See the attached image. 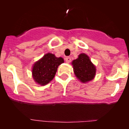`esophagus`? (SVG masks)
I'll return each mask as SVG.
<instances>
[{"mask_svg":"<svg viewBox=\"0 0 129 129\" xmlns=\"http://www.w3.org/2000/svg\"><path fill=\"white\" fill-rule=\"evenodd\" d=\"M65 61L66 62L69 63V62H70V61H71V57H67L65 58Z\"/></svg>","mask_w":129,"mask_h":129,"instance_id":"obj_1","label":"esophagus"}]
</instances>
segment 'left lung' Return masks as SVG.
<instances>
[{
	"instance_id": "8db88e82",
	"label": "left lung",
	"mask_w": 129,
	"mask_h": 129,
	"mask_svg": "<svg viewBox=\"0 0 129 129\" xmlns=\"http://www.w3.org/2000/svg\"><path fill=\"white\" fill-rule=\"evenodd\" d=\"M74 71L76 77L81 82L89 81L93 79L95 74V68L87 55L81 53L72 62Z\"/></svg>"
}]
</instances>
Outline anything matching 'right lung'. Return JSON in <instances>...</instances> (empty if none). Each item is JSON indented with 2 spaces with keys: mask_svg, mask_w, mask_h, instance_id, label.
Returning a JSON list of instances; mask_svg holds the SVG:
<instances>
[{
  "mask_svg": "<svg viewBox=\"0 0 129 129\" xmlns=\"http://www.w3.org/2000/svg\"><path fill=\"white\" fill-rule=\"evenodd\" d=\"M64 62L62 57H56L52 53H47L35 63L32 69L33 77L41 85H47L56 74L57 68Z\"/></svg>",
  "mask_w": 129,
  "mask_h": 129,
  "instance_id": "1",
  "label": "right lung"
}]
</instances>
